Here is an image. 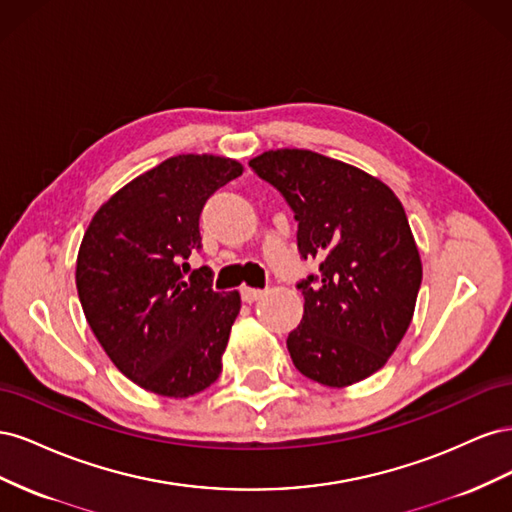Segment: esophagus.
I'll return each mask as SVG.
<instances>
[{
    "label": "esophagus",
    "instance_id": "1",
    "mask_svg": "<svg viewBox=\"0 0 512 512\" xmlns=\"http://www.w3.org/2000/svg\"><path fill=\"white\" fill-rule=\"evenodd\" d=\"M262 294H265V290H258V288H241V299L245 301V303H254V301H258Z\"/></svg>",
    "mask_w": 512,
    "mask_h": 512
}]
</instances>
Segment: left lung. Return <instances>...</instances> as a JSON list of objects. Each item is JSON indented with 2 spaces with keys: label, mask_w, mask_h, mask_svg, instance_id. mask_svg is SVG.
Masks as SVG:
<instances>
[{
  "label": "left lung",
  "mask_w": 512,
  "mask_h": 512,
  "mask_svg": "<svg viewBox=\"0 0 512 512\" xmlns=\"http://www.w3.org/2000/svg\"><path fill=\"white\" fill-rule=\"evenodd\" d=\"M299 222L307 275L303 320L286 346L301 374L350 386L376 374L406 335L423 265L399 198L365 170L307 149H271L250 160Z\"/></svg>",
  "instance_id": "8db88e82"
}]
</instances>
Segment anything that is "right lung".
<instances>
[{"label": "right lung", "instance_id": "right-lung-1", "mask_svg": "<svg viewBox=\"0 0 512 512\" xmlns=\"http://www.w3.org/2000/svg\"><path fill=\"white\" fill-rule=\"evenodd\" d=\"M243 166L220 156H175L113 194L89 222L76 290L91 331L123 376L162 397H190L222 374L241 297L215 292L194 269L207 198Z\"/></svg>", "mask_w": 512, "mask_h": 512}]
</instances>
